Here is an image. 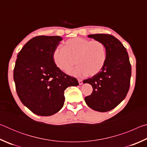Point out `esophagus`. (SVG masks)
Segmentation results:
<instances>
[{"instance_id":"1","label":"esophagus","mask_w":147,"mask_h":147,"mask_svg":"<svg viewBox=\"0 0 147 147\" xmlns=\"http://www.w3.org/2000/svg\"><path fill=\"white\" fill-rule=\"evenodd\" d=\"M78 81L79 85H82V84H83V80H82L78 79Z\"/></svg>"}]
</instances>
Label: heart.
Wrapping results in <instances>:
<instances>
[{
    "label": "heart",
    "instance_id": "obj_1",
    "mask_svg": "<svg viewBox=\"0 0 147 147\" xmlns=\"http://www.w3.org/2000/svg\"><path fill=\"white\" fill-rule=\"evenodd\" d=\"M106 59V48L103 43L81 38L68 39L63 47H58L53 53L54 63L61 71L71 69L76 61L78 65L67 73L79 77L97 74L104 67Z\"/></svg>",
    "mask_w": 147,
    "mask_h": 147
}]
</instances>
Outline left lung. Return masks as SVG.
Returning <instances> with one entry per match:
<instances>
[{
  "label": "left lung",
  "mask_w": 147,
  "mask_h": 147,
  "mask_svg": "<svg viewBox=\"0 0 147 147\" xmlns=\"http://www.w3.org/2000/svg\"><path fill=\"white\" fill-rule=\"evenodd\" d=\"M106 46L107 59L100 73L84 80L93 87L91 95L85 101L94 110L106 112L118 106L127 94L130 88L131 65L126 48L115 37L109 34L88 35Z\"/></svg>",
  "instance_id": "8db88e82"
}]
</instances>
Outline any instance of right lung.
Returning a JSON list of instances; mask_svg holds the SVG:
<instances>
[{"instance_id": "add662e5", "label": "right lung", "mask_w": 147, "mask_h": 147, "mask_svg": "<svg viewBox=\"0 0 147 147\" xmlns=\"http://www.w3.org/2000/svg\"><path fill=\"white\" fill-rule=\"evenodd\" d=\"M61 40L60 36L35 37L17 55L13 70L17 93L22 103L38 115L59 111L64 104L65 90L79 84L54 61V51Z\"/></svg>"}]
</instances>
